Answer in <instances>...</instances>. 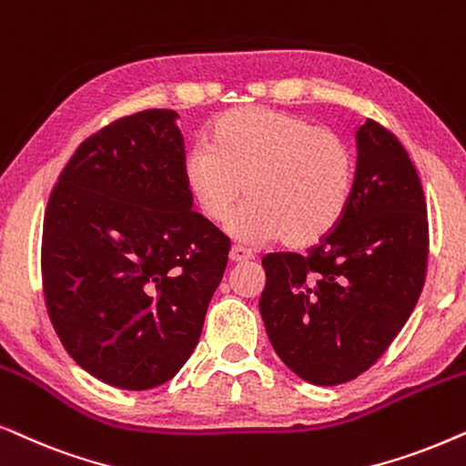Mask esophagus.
I'll return each mask as SVG.
<instances>
[{
    "mask_svg": "<svg viewBox=\"0 0 466 466\" xmlns=\"http://www.w3.org/2000/svg\"><path fill=\"white\" fill-rule=\"evenodd\" d=\"M253 258H256V256H253V251L247 249V247H243V245H234L232 249H229V259H232V262H237V264L249 262V259H253Z\"/></svg>",
    "mask_w": 466,
    "mask_h": 466,
    "instance_id": "esophagus-1",
    "label": "esophagus"
}]
</instances>
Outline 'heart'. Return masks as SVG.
<instances>
[{
    "mask_svg": "<svg viewBox=\"0 0 466 466\" xmlns=\"http://www.w3.org/2000/svg\"><path fill=\"white\" fill-rule=\"evenodd\" d=\"M353 181L356 159L343 136L262 106L228 110L210 129V145L200 142L185 157V183L208 221H226L249 198L232 232L251 243H319L343 219Z\"/></svg>",
    "mask_w": 466,
    "mask_h": 466,
    "instance_id": "heart-1",
    "label": "heart"
}]
</instances>
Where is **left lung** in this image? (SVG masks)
Wrapping results in <instances>:
<instances>
[{
  "instance_id": "left-lung-1",
  "label": "left lung",
  "mask_w": 466,
  "mask_h": 466,
  "mask_svg": "<svg viewBox=\"0 0 466 466\" xmlns=\"http://www.w3.org/2000/svg\"><path fill=\"white\" fill-rule=\"evenodd\" d=\"M356 145V181L339 226L307 256L262 258L266 332L277 356L313 386H339L373 367L426 281V198L413 161L373 119L360 126Z\"/></svg>"
}]
</instances>
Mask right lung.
<instances>
[{
    "label": "right lung",
    "mask_w": 466,
    "mask_h": 466,
    "mask_svg": "<svg viewBox=\"0 0 466 466\" xmlns=\"http://www.w3.org/2000/svg\"><path fill=\"white\" fill-rule=\"evenodd\" d=\"M177 119L142 110L80 142L45 213L55 332L78 367L123 390L181 370L228 266L229 238L191 208Z\"/></svg>",
    "instance_id": "add662e5"
}]
</instances>
